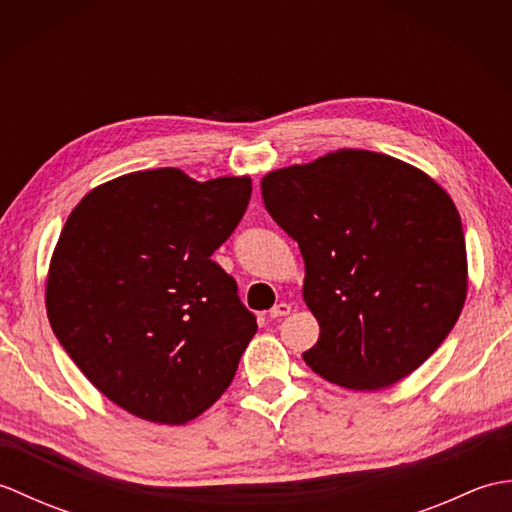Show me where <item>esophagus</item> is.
Returning a JSON list of instances; mask_svg holds the SVG:
<instances>
[{"label": "esophagus", "instance_id": "34e87169", "mask_svg": "<svg viewBox=\"0 0 512 512\" xmlns=\"http://www.w3.org/2000/svg\"><path fill=\"white\" fill-rule=\"evenodd\" d=\"M290 310H292L290 303H284V301H281V303H277V306L270 308V317H273V319L286 317V314H290Z\"/></svg>", "mask_w": 512, "mask_h": 512}]
</instances>
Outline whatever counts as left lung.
Here are the masks:
<instances>
[{
	"label": "left lung",
	"mask_w": 512,
	"mask_h": 512,
	"mask_svg": "<svg viewBox=\"0 0 512 512\" xmlns=\"http://www.w3.org/2000/svg\"><path fill=\"white\" fill-rule=\"evenodd\" d=\"M270 217L299 244L303 301L319 341L314 374L376 391L438 350L466 299V244L449 193L427 173L365 149H339L262 180Z\"/></svg>",
	"instance_id": "obj_1"
}]
</instances>
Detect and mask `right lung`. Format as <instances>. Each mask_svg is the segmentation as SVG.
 Returning <instances> with one entry per match:
<instances>
[{
	"mask_svg": "<svg viewBox=\"0 0 512 512\" xmlns=\"http://www.w3.org/2000/svg\"><path fill=\"white\" fill-rule=\"evenodd\" d=\"M250 191L248 176L136 171L92 189L65 222L46 281L52 332L134 416L184 424L231 385L257 321L211 255Z\"/></svg>",
	"mask_w": 512,
	"mask_h": 512,
	"instance_id": "obj_1",
	"label": "right lung"
}]
</instances>
